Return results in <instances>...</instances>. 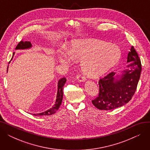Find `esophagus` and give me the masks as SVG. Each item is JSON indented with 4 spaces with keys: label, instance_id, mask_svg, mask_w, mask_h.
<instances>
[{
    "label": "esophagus",
    "instance_id": "34e87169",
    "mask_svg": "<svg viewBox=\"0 0 150 150\" xmlns=\"http://www.w3.org/2000/svg\"><path fill=\"white\" fill-rule=\"evenodd\" d=\"M76 78H77V80L78 81H80V82H83L86 80V78L81 75H77Z\"/></svg>",
    "mask_w": 150,
    "mask_h": 150
}]
</instances>
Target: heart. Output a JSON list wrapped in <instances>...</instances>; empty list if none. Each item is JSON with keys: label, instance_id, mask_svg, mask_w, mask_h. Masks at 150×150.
Here are the masks:
<instances>
[{"label": "heart", "instance_id": "b5f03b06", "mask_svg": "<svg viewBox=\"0 0 150 150\" xmlns=\"http://www.w3.org/2000/svg\"><path fill=\"white\" fill-rule=\"evenodd\" d=\"M120 58V50L115 45L93 39L75 41L69 52L59 54L62 64L71 65L74 59L81 61L82 70L90 76H98L112 67Z\"/></svg>", "mask_w": 150, "mask_h": 150}]
</instances>
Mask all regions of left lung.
Instances as JSON below:
<instances>
[{"instance_id": "1", "label": "left lung", "mask_w": 150, "mask_h": 150, "mask_svg": "<svg viewBox=\"0 0 150 150\" xmlns=\"http://www.w3.org/2000/svg\"><path fill=\"white\" fill-rule=\"evenodd\" d=\"M127 62H132L120 78H115L112 72L98 81L99 93L92 100V104L100 110H112L125 105L134 94L142 71L141 61L134 47L128 54Z\"/></svg>"}]
</instances>
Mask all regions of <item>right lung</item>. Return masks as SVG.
<instances>
[{
    "mask_svg": "<svg viewBox=\"0 0 150 150\" xmlns=\"http://www.w3.org/2000/svg\"><path fill=\"white\" fill-rule=\"evenodd\" d=\"M31 47V44L30 41H20L18 45L16 47V49H28L30 48V47ZM14 54V53H13ZM12 59V58H11ZM8 69V68H7ZM8 70V69H7ZM66 81V78H62L59 80L58 83V92H57V100L56 102H55L54 105L50 108V109L47 110V111L40 113V114H33L34 115L36 116H42V115H52L54 113L56 112V111L59 109L61 103H62V97H63V87H64V85Z\"/></svg>",
    "mask_w": 150,
    "mask_h": 150,
    "instance_id": "right-lung-1",
    "label": "right lung"
}]
</instances>
